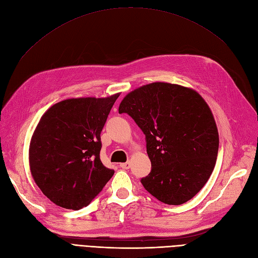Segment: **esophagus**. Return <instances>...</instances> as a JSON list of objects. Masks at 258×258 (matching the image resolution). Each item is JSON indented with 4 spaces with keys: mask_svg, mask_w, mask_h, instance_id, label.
Wrapping results in <instances>:
<instances>
[{
    "mask_svg": "<svg viewBox=\"0 0 258 258\" xmlns=\"http://www.w3.org/2000/svg\"><path fill=\"white\" fill-rule=\"evenodd\" d=\"M119 167L122 168V169H129L130 168V163L129 162H122V163H120Z\"/></svg>",
    "mask_w": 258,
    "mask_h": 258,
    "instance_id": "obj_1",
    "label": "esophagus"
}]
</instances>
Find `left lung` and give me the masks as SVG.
Masks as SVG:
<instances>
[{
  "mask_svg": "<svg viewBox=\"0 0 258 258\" xmlns=\"http://www.w3.org/2000/svg\"><path fill=\"white\" fill-rule=\"evenodd\" d=\"M118 112L141 128L152 162L144 188L167 205L190 200L206 185L216 162L218 131L199 93L181 85L156 82L129 92Z\"/></svg>",
  "mask_w": 258,
  "mask_h": 258,
  "instance_id": "8db88e82",
  "label": "left lung"
}]
</instances>
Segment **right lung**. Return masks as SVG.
I'll use <instances>...</instances> for the list:
<instances>
[{
	"label": "right lung",
	"instance_id": "add662e5",
	"mask_svg": "<svg viewBox=\"0 0 258 258\" xmlns=\"http://www.w3.org/2000/svg\"><path fill=\"white\" fill-rule=\"evenodd\" d=\"M119 93L71 98L53 104L38 121L29 147L35 184L54 205L88 206L114 174L100 159L101 131Z\"/></svg>",
	"mask_w": 258,
	"mask_h": 258
}]
</instances>
